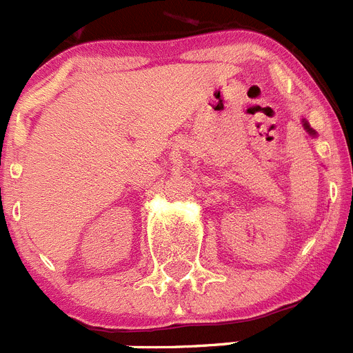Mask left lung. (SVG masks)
Instances as JSON below:
<instances>
[{"label": "left lung", "mask_w": 353, "mask_h": 353, "mask_svg": "<svg viewBox=\"0 0 353 353\" xmlns=\"http://www.w3.org/2000/svg\"><path fill=\"white\" fill-rule=\"evenodd\" d=\"M304 127H305V129H307V132L314 134V130H313V129H310V125H307V123H304Z\"/></svg>", "instance_id": "8db88e82"}]
</instances>
